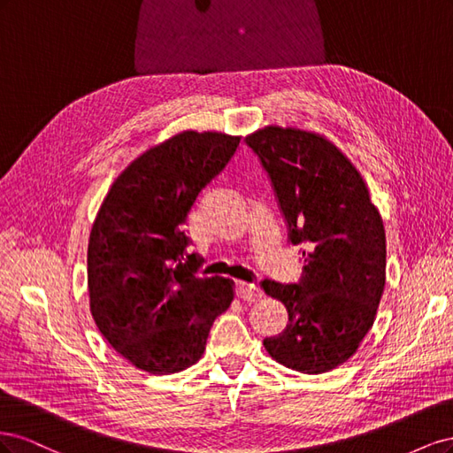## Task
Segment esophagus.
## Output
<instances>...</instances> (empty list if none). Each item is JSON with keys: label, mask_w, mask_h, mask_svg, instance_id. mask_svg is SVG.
Masks as SVG:
<instances>
[{"label": "esophagus", "mask_w": 453, "mask_h": 453, "mask_svg": "<svg viewBox=\"0 0 453 453\" xmlns=\"http://www.w3.org/2000/svg\"><path fill=\"white\" fill-rule=\"evenodd\" d=\"M238 296L242 300H245V303L251 304V303H257V300L263 298V289H260V287L255 283L242 281V283H238Z\"/></svg>", "instance_id": "1"}]
</instances>
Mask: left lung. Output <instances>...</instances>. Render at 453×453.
Listing matches in <instances>:
<instances>
[{
    "label": "left lung",
    "mask_w": 453,
    "mask_h": 453,
    "mask_svg": "<svg viewBox=\"0 0 453 453\" xmlns=\"http://www.w3.org/2000/svg\"><path fill=\"white\" fill-rule=\"evenodd\" d=\"M276 190L293 245H303L300 283L263 281L289 323L265 338L272 359L303 374L346 363L374 325L386 287V230L359 170L325 135L265 127L245 138Z\"/></svg>",
    "instance_id": "8db88e82"
}]
</instances>
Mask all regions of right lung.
<instances>
[{"instance_id": "add662e5", "label": "right lung", "mask_w": 453, "mask_h": 453, "mask_svg": "<svg viewBox=\"0 0 453 453\" xmlns=\"http://www.w3.org/2000/svg\"><path fill=\"white\" fill-rule=\"evenodd\" d=\"M242 135L183 130L119 173L88 240L90 311L104 338L150 374L193 366L234 283L183 263L187 217L236 155ZM190 257V255H188Z\"/></svg>"}]
</instances>
